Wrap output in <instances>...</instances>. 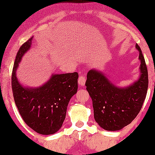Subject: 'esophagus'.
Here are the masks:
<instances>
[{"label": "esophagus", "instance_id": "1", "mask_svg": "<svg viewBox=\"0 0 155 155\" xmlns=\"http://www.w3.org/2000/svg\"><path fill=\"white\" fill-rule=\"evenodd\" d=\"M78 82H79V85L81 86H83L85 85V77L83 75H79V79H78Z\"/></svg>", "mask_w": 155, "mask_h": 155}]
</instances>
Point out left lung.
<instances>
[{"label": "left lung", "instance_id": "left-lung-1", "mask_svg": "<svg viewBox=\"0 0 155 155\" xmlns=\"http://www.w3.org/2000/svg\"><path fill=\"white\" fill-rule=\"evenodd\" d=\"M140 51V78L130 86L118 87L101 72L89 70L85 82L92 99L94 119L104 130H119L134 121L141 110L148 86V70L141 48Z\"/></svg>", "mask_w": 155, "mask_h": 155}]
</instances>
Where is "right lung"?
I'll return each instance as SVG.
<instances>
[{
	"instance_id": "add662e5",
	"label": "right lung",
	"mask_w": 155,
	"mask_h": 155,
	"mask_svg": "<svg viewBox=\"0 0 155 155\" xmlns=\"http://www.w3.org/2000/svg\"><path fill=\"white\" fill-rule=\"evenodd\" d=\"M32 37L23 43L18 51L12 73V90L18 110L31 129L43 135L57 132L66 117L70 98L78 89L76 72L54 74L39 87L22 86L16 77V70L25 53L31 48Z\"/></svg>"
}]
</instances>
